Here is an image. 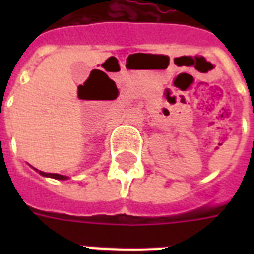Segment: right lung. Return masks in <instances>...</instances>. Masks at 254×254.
<instances>
[{"label": "right lung", "instance_id": "obj_1", "mask_svg": "<svg viewBox=\"0 0 254 254\" xmlns=\"http://www.w3.org/2000/svg\"><path fill=\"white\" fill-rule=\"evenodd\" d=\"M39 174H41V175H43V177H50V178H54V179H61V181H63V179H67V177H64V175H59V174L43 173V171H39Z\"/></svg>", "mask_w": 254, "mask_h": 254}]
</instances>
